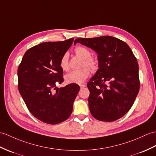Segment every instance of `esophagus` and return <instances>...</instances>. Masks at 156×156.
<instances>
[{"label": "esophagus", "instance_id": "34e87169", "mask_svg": "<svg viewBox=\"0 0 156 156\" xmlns=\"http://www.w3.org/2000/svg\"><path fill=\"white\" fill-rule=\"evenodd\" d=\"M86 86V84H80V88L82 89V88H85V87Z\"/></svg>", "mask_w": 156, "mask_h": 156}]
</instances>
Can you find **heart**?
<instances>
[{
	"label": "heart",
	"mask_w": 156,
	"mask_h": 156,
	"mask_svg": "<svg viewBox=\"0 0 156 156\" xmlns=\"http://www.w3.org/2000/svg\"><path fill=\"white\" fill-rule=\"evenodd\" d=\"M74 52L77 56L83 58L82 62V67L83 68L80 70H72L65 75L64 80L67 84H82L89 76L90 74L89 70L95 72L98 67L97 61L91 56L92 53L88 48L84 46H78L75 48ZM59 64L61 69L64 71H67L69 69L68 53H65L62 56Z\"/></svg>",
	"instance_id": "heart-1"
}]
</instances>
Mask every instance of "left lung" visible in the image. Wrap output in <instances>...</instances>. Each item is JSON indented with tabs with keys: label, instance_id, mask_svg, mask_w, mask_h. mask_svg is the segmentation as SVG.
<instances>
[{
	"label": "left lung",
	"instance_id": "left-lung-1",
	"mask_svg": "<svg viewBox=\"0 0 156 156\" xmlns=\"http://www.w3.org/2000/svg\"><path fill=\"white\" fill-rule=\"evenodd\" d=\"M78 42L98 54L99 68L87 84L91 114L100 121L117 120L130 110L139 92L136 58L126 42L110 36L77 38L74 44Z\"/></svg>",
	"mask_w": 156,
	"mask_h": 156
}]
</instances>
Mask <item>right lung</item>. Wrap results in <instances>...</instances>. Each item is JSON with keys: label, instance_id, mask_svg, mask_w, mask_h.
I'll return each instance as SVG.
<instances>
[{"label": "right lung", "instance_id": "1", "mask_svg": "<svg viewBox=\"0 0 156 156\" xmlns=\"http://www.w3.org/2000/svg\"><path fill=\"white\" fill-rule=\"evenodd\" d=\"M73 41L70 38L32 47L25 52L18 68V88L22 98L30 113L46 124H59L70 116L80 90L76 84L56 87L64 81L60 60Z\"/></svg>", "mask_w": 156, "mask_h": 156}]
</instances>
